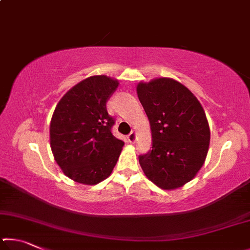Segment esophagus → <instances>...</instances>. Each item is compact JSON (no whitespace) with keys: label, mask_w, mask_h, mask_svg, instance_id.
Returning a JSON list of instances; mask_svg holds the SVG:
<instances>
[{"label":"esophagus","mask_w":250,"mask_h":250,"mask_svg":"<svg viewBox=\"0 0 250 250\" xmlns=\"http://www.w3.org/2000/svg\"><path fill=\"white\" fill-rule=\"evenodd\" d=\"M135 140H137V133L135 132H131L129 135H128V141L130 143H134Z\"/></svg>","instance_id":"1"}]
</instances>
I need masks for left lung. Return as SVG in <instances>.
<instances>
[{
	"label": "left lung",
	"instance_id": "1",
	"mask_svg": "<svg viewBox=\"0 0 250 250\" xmlns=\"http://www.w3.org/2000/svg\"><path fill=\"white\" fill-rule=\"evenodd\" d=\"M137 94L150 121L152 150L139 156L146 176L162 189L181 188L205 162L210 131L204 109L172 78L139 83Z\"/></svg>",
	"mask_w": 250,
	"mask_h": 250
}]
</instances>
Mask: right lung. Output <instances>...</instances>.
Wrapping results in <instances>:
<instances>
[{
    "label": "right lung",
    "mask_w": 250,
    "mask_h": 250,
    "mask_svg": "<svg viewBox=\"0 0 250 250\" xmlns=\"http://www.w3.org/2000/svg\"><path fill=\"white\" fill-rule=\"evenodd\" d=\"M117 79L91 76L59 100L50 121V147L69 179L96 185L111 174L125 142L111 133L115 119L107 111Z\"/></svg>",
    "instance_id": "add662e5"
}]
</instances>
